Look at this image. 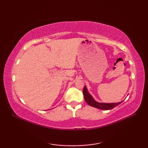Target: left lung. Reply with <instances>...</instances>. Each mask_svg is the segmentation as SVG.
Listing matches in <instances>:
<instances>
[{"instance_id":"obj_1","label":"left lung","mask_w":148,"mask_h":148,"mask_svg":"<svg viewBox=\"0 0 148 148\" xmlns=\"http://www.w3.org/2000/svg\"><path fill=\"white\" fill-rule=\"evenodd\" d=\"M83 95H84V99L85 101L89 106L93 107L102 110H110L112 109L115 107L118 106L119 104L123 102H119L117 103H102V102H98L95 100L93 98V97L90 95L89 92H88V90L86 87L84 86L83 88Z\"/></svg>"}]
</instances>
